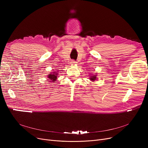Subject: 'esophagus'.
<instances>
[{
    "label": "esophagus",
    "mask_w": 148,
    "mask_h": 148,
    "mask_svg": "<svg viewBox=\"0 0 148 148\" xmlns=\"http://www.w3.org/2000/svg\"><path fill=\"white\" fill-rule=\"evenodd\" d=\"M76 63H77V62H76L75 60H74L71 62V65H75Z\"/></svg>",
    "instance_id": "obj_1"
}]
</instances>
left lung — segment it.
I'll return each instance as SVG.
<instances>
[{"mask_svg": "<svg viewBox=\"0 0 148 148\" xmlns=\"http://www.w3.org/2000/svg\"><path fill=\"white\" fill-rule=\"evenodd\" d=\"M97 74H90V76H89V80H90V81L92 82H95V80H97Z\"/></svg>", "mask_w": 148, "mask_h": 148, "instance_id": "left-lung-1", "label": "left lung"}]
</instances>
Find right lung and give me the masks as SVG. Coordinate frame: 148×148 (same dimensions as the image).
<instances>
[{"label":"right lung","instance_id":"obj_1","mask_svg":"<svg viewBox=\"0 0 148 148\" xmlns=\"http://www.w3.org/2000/svg\"><path fill=\"white\" fill-rule=\"evenodd\" d=\"M58 71L57 72H53V73H50V74H49V75H47V78H48V81H49V82L51 83H54V82H56V80H57V77H58Z\"/></svg>","mask_w":148,"mask_h":148}]
</instances>
